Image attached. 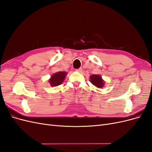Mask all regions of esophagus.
<instances>
[{
  "mask_svg": "<svg viewBox=\"0 0 152 152\" xmlns=\"http://www.w3.org/2000/svg\"><path fill=\"white\" fill-rule=\"evenodd\" d=\"M77 72H82V68H79V69H77L76 70Z\"/></svg>",
  "mask_w": 152,
  "mask_h": 152,
  "instance_id": "obj_1",
  "label": "esophagus"
}]
</instances>
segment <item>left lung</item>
Instances as JSON below:
<instances>
[{"label": "left lung", "mask_w": 152, "mask_h": 152, "mask_svg": "<svg viewBox=\"0 0 152 152\" xmlns=\"http://www.w3.org/2000/svg\"><path fill=\"white\" fill-rule=\"evenodd\" d=\"M89 79H90L89 80L91 82V84H93L94 86L98 87V88L102 89L104 87L105 82L102 79V76H100L99 75H96V74H93L90 76Z\"/></svg>", "instance_id": "obj_1"}]
</instances>
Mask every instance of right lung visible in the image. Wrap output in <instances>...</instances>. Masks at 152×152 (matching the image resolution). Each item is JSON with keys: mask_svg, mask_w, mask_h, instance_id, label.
<instances>
[{"mask_svg": "<svg viewBox=\"0 0 152 152\" xmlns=\"http://www.w3.org/2000/svg\"><path fill=\"white\" fill-rule=\"evenodd\" d=\"M66 72H58L54 73L49 79V82L51 87H56L62 84L66 76Z\"/></svg>", "mask_w": 152, "mask_h": 152, "instance_id": "obj_1", "label": "right lung"}]
</instances>
